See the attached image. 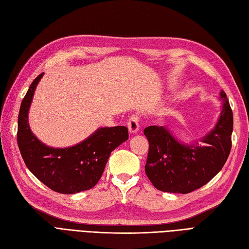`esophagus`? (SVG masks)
<instances>
[{"label":"esophagus","instance_id":"esophagus-1","mask_svg":"<svg viewBox=\"0 0 249 249\" xmlns=\"http://www.w3.org/2000/svg\"><path fill=\"white\" fill-rule=\"evenodd\" d=\"M127 127L130 133H137L139 130V117L137 115H132L127 120Z\"/></svg>","mask_w":249,"mask_h":249}]
</instances>
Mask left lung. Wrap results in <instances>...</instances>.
Masks as SVG:
<instances>
[{"label":"left lung","mask_w":249,"mask_h":249,"mask_svg":"<svg viewBox=\"0 0 249 249\" xmlns=\"http://www.w3.org/2000/svg\"><path fill=\"white\" fill-rule=\"evenodd\" d=\"M219 120L213 131L201 141L206 146L184 145L164 126L144 129L149 147L145 173L158 190L190 193L209 183L227 162L231 148L232 111L225 92Z\"/></svg>","instance_id":"left-lung-1"}]
</instances>
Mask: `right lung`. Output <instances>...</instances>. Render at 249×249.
I'll use <instances>...</instances> for the list:
<instances>
[{
  "mask_svg": "<svg viewBox=\"0 0 249 249\" xmlns=\"http://www.w3.org/2000/svg\"><path fill=\"white\" fill-rule=\"evenodd\" d=\"M43 72L30 85L18 120V144L29 170L50 189L63 194L89 190L102 178L113 149L129 138L125 126L101 127L79 144L67 148L44 145L32 134L28 111Z\"/></svg>",
  "mask_w": 249,
  "mask_h": 249,
  "instance_id": "obj_1",
  "label": "right lung"
}]
</instances>
